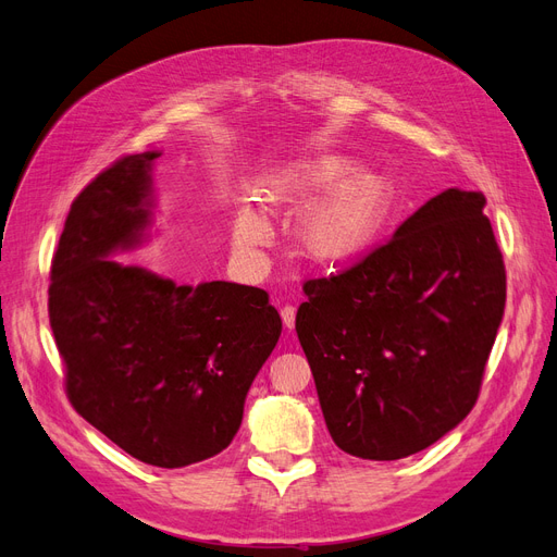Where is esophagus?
Wrapping results in <instances>:
<instances>
[{
  "label": "esophagus",
  "instance_id": "esophagus-1",
  "mask_svg": "<svg viewBox=\"0 0 557 557\" xmlns=\"http://www.w3.org/2000/svg\"><path fill=\"white\" fill-rule=\"evenodd\" d=\"M295 315H297V309L293 307V305H285L283 309H281V318H283V325L288 327V330H293L295 327Z\"/></svg>",
  "mask_w": 557,
  "mask_h": 557
}]
</instances>
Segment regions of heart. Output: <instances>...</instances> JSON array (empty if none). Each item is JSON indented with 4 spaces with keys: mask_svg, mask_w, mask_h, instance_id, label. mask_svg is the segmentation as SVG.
I'll use <instances>...</instances> for the list:
<instances>
[{
    "mask_svg": "<svg viewBox=\"0 0 557 557\" xmlns=\"http://www.w3.org/2000/svg\"><path fill=\"white\" fill-rule=\"evenodd\" d=\"M350 172V160L327 156L290 166L276 185L281 197H311L330 190L305 221V244L315 260L342 262L358 256L374 237L387 209L385 181L372 174L348 178ZM267 234V225L256 213H246L237 225L244 246L262 244Z\"/></svg>",
    "mask_w": 557,
    "mask_h": 557,
    "instance_id": "1",
    "label": "heart"
}]
</instances>
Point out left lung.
I'll use <instances>...</instances> for the list:
<instances>
[{"label": "left lung", "mask_w": 557, "mask_h": 557, "mask_svg": "<svg viewBox=\"0 0 557 557\" xmlns=\"http://www.w3.org/2000/svg\"><path fill=\"white\" fill-rule=\"evenodd\" d=\"M483 207L448 188L360 262L301 285L295 330L342 450L407 458L474 409L507 301Z\"/></svg>", "instance_id": "obj_1"}]
</instances>
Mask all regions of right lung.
Instances as JSON below:
<instances>
[{"instance_id": "right-lung-1", "label": "right lung", "mask_w": 557, "mask_h": 557, "mask_svg": "<svg viewBox=\"0 0 557 557\" xmlns=\"http://www.w3.org/2000/svg\"><path fill=\"white\" fill-rule=\"evenodd\" d=\"M156 158L115 160L74 199L48 315L72 407L132 458L176 469L230 446L281 315L252 285H176L109 258L144 239Z\"/></svg>"}]
</instances>
